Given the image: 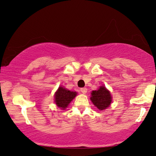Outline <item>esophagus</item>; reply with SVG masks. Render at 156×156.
<instances>
[{"mask_svg": "<svg viewBox=\"0 0 156 156\" xmlns=\"http://www.w3.org/2000/svg\"><path fill=\"white\" fill-rule=\"evenodd\" d=\"M80 91H81V92L83 93V94H86V93L87 92V89L86 87L81 88L80 89Z\"/></svg>", "mask_w": 156, "mask_h": 156, "instance_id": "34e87169", "label": "esophagus"}]
</instances>
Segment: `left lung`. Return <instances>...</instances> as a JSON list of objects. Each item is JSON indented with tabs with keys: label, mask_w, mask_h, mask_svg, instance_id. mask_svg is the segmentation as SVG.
Returning <instances> with one entry per match:
<instances>
[{
	"label": "left lung",
	"mask_w": 156,
	"mask_h": 156,
	"mask_svg": "<svg viewBox=\"0 0 156 156\" xmlns=\"http://www.w3.org/2000/svg\"><path fill=\"white\" fill-rule=\"evenodd\" d=\"M90 100L99 110L107 109L112 102V96L110 91L105 86H100L98 90L92 91Z\"/></svg>",
	"instance_id": "8db88e82"
}]
</instances>
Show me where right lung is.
Masks as SVG:
<instances>
[{
  "label": "right lung",
  "mask_w": 156,
  "mask_h": 156,
  "mask_svg": "<svg viewBox=\"0 0 156 156\" xmlns=\"http://www.w3.org/2000/svg\"><path fill=\"white\" fill-rule=\"evenodd\" d=\"M77 94L76 92L66 90L63 87H59L54 94V102L56 106L62 110H64L68 107L69 103Z\"/></svg>",
  "instance_id": "obj_1"
}]
</instances>
